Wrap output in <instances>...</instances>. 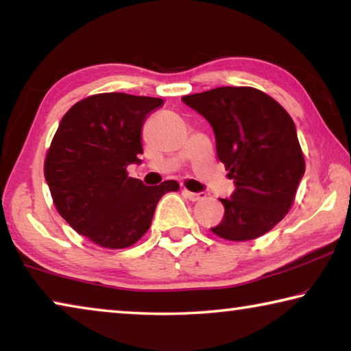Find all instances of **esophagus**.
<instances>
[{"label":"esophagus","mask_w":351,"mask_h":351,"mask_svg":"<svg viewBox=\"0 0 351 351\" xmlns=\"http://www.w3.org/2000/svg\"><path fill=\"white\" fill-rule=\"evenodd\" d=\"M184 195H186L190 201H201L206 198L204 192H190V190H184Z\"/></svg>","instance_id":"esophagus-1"}]
</instances>
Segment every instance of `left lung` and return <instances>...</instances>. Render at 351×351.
<instances>
[{
    "label": "left lung",
    "mask_w": 351,
    "mask_h": 351,
    "mask_svg": "<svg viewBox=\"0 0 351 351\" xmlns=\"http://www.w3.org/2000/svg\"><path fill=\"white\" fill-rule=\"evenodd\" d=\"M215 133L217 156L235 192L221 199L224 217L210 230L230 241L261 237L282 221L305 173L293 119L280 104L249 86H221L184 96Z\"/></svg>",
    "instance_id": "obj_1"
}]
</instances>
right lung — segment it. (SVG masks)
I'll list each match as a JSON object with an SVG mask.
<instances>
[{"label": "right lung", "mask_w": 351, "mask_h": 351, "mask_svg": "<svg viewBox=\"0 0 351 351\" xmlns=\"http://www.w3.org/2000/svg\"><path fill=\"white\" fill-rule=\"evenodd\" d=\"M162 99L104 93L69 108L57 128L45 161V178L60 215L75 232L96 245L123 249L148 228L158 201L180 184L147 187L130 178L139 164L142 125Z\"/></svg>", "instance_id": "obj_1"}]
</instances>
